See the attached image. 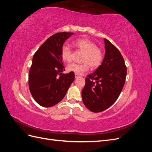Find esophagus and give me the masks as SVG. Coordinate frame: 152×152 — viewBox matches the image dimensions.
Returning a JSON list of instances; mask_svg holds the SVG:
<instances>
[{
    "label": "esophagus",
    "mask_w": 152,
    "mask_h": 152,
    "mask_svg": "<svg viewBox=\"0 0 152 152\" xmlns=\"http://www.w3.org/2000/svg\"><path fill=\"white\" fill-rule=\"evenodd\" d=\"M79 77H80V75H79V74H75V79H77V78H78Z\"/></svg>",
    "instance_id": "obj_1"
}]
</instances>
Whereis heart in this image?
I'll return each instance as SVG.
<instances>
[{
    "mask_svg": "<svg viewBox=\"0 0 152 152\" xmlns=\"http://www.w3.org/2000/svg\"><path fill=\"white\" fill-rule=\"evenodd\" d=\"M73 45L84 54L82 56V64L72 63L67 66V70L76 74L80 75L89 70V65L96 68L99 66L103 60L102 50L93 41L87 39H79L73 42ZM61 58L63 61L70 63L72 60V50L68 45H63L61 48Z\"/></svg>",
    "mask_w": 152,
    "mask_h": 152,
    "instance_id": "obj_1",
    "label": "heart"
}]
</instances>
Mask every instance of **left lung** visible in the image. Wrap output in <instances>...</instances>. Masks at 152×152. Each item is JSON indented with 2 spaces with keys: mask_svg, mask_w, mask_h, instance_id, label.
<instances>
[{
  "mask_svg": "<svg viewBox=\"0 0 152 152\" xmlns=\"http://www.w3.org/2000/svg\"><path fill=\"white\" fill-rule=\"evenodd\" d=\"M105 54L103 62L87 75L82 91L83 103L90 111L98 113L116 102L126 82L127 68L119 50L104 39Z\"/></svg>",
  "mask_w": 152,
  "mask_h": 152,
  "instance_id": "obj_1",
  "label": "left lung"
}]
</instances>
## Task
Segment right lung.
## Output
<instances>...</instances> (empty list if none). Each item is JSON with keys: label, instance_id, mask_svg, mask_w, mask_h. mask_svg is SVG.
Instances as JSON below:
<instances>
[{"label": "right lung", "instance_id": "obj_1", "mask_svg": "<svg viewBox=\"0 0 152 152\" xmlns=\"http://www.w3.org/2000/svg\"><path fill=\"white\" fill-rule=\"evenodd\" d=\"M74 33L59 32L49 37L37 50L29 72L28 86L35 102L51 107L65 97L75 79L73 72L66 74L61 58V48Z\"/></svg>", "mask_w": 152, "mask_h": 152}]
</instances>
